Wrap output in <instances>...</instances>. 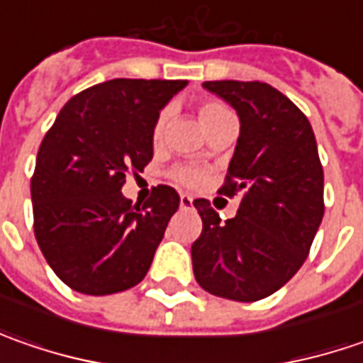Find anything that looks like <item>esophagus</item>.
Masks as SVG:
<instances>
[{"label":"esophagus","instance_id":"34e87169","mask_svg":"<svg viewBox=\"0 0 363 363\" xmlns=\"http://www.w3.org/2000/svg\"><path fill=\"white\" fill-rule=\"evenodd\" d=\"M191 206H194V198L188 196V194H182V196H179V208H182V210H189Z\"/></svg>","mask_w":363,"mask_h":363}]
</instances>
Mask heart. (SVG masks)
<instances>
[{"label": "heart", "mask_w": 363, "mask_h": 363, "mask_svg": "<svg viewBox=\"0 0 363 363\" xmlns=\"http://www.w3.org/2000/svg\"><path fill=\"white\" fill-rule=\"evenodd\" d=\"M228 113H230V111L224 105L212 103V101H210V103H203V105L200 106V121H202L203 127L208 129L212 123H216L220 117H224V115H228ZM165 121H167V113H161L160 117H157V121H155V125H153V141H155V143L163 137ZM174 175L179 184H186V186H200L203 179H206V174H203L202 169H198V167H179Z\"/></svg>", "instance_id": "obj_1"}]
</instances>
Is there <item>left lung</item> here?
I'll return each instance as SVG.
<instances>
[{
	"label": "left lung",
	"mask_w": 363,
	"mask_h": 363,
	"mask_svg": "<svg viewBox=\"0 0 363 363\" xmlns=\"http://www.w3.org/2000/svg\"><path fill=\"white\" fill-rule=\"evenodd\" d=\"M203 89L236 111L240 135L220 194H242L220 220L208 200L194 206L202 234L191 244L194 277L230 301L264 299L293 279L323 220V167L307 117L267 82L212 80Z\"/></svg>",
	"instance_id": "obj_1"
}]
</instances>
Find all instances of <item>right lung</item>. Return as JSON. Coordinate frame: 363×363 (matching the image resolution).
I'll use <instances>...</instances> for the list:
<instances>
[{"mask_svg":"<svg viewBox=\"0 0 363 363\" xmlns=\"http://www.w3.org/2000/svg\"><path fill=\"white\" fill-rule=\"evenodd\" d=\"M188 80L115 78L72 96L46 133L32 177L34 232L50 269L84 295L145 279L179 208L169 186L143 206L123 196L127 172L153 157V125Z\"/></svg>","mask_w":363,"mask_h":363,"instance_id":"obj_1","label":"right lung"}]
</instances>
